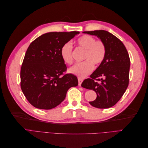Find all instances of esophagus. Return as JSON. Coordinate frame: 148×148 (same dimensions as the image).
<instances>
[{"instance_id":"1","label":"esophagus","mask_w":148,"mask_h":148,"mask_svg":"<svg viewBox=\"0 0 148 148\" xmlns=\"http://www.w3.org/2000/svg\"><path fill=\"white\" fill-rule=\"evenodd\" d=\"M78 85H79V86H81L82 83V82H83V79L81 78L78 77Z\"/></svg>"}]
</instances>
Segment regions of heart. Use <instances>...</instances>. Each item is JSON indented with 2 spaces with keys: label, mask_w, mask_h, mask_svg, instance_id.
I'll list each match as a JSON object with an SVG mask.
<instances>
[{
  "label": "heart",
  "mask_w": 148,
  "mask_h": 148,
  "mask_svg": "<svg viewBox=\"0 0 148 148\" xmlns=\"http://www.w3.org/2000/svg\"><path fill=\"white\" fill-rule=\"evenodd\" d=\"M77 42L79 47L84 49V61L71 66L69 72L79 78H84L92 72L94 64L99 65L104 61L106 55V47L102 41H96L95 38L89 35L82 36L77 39ZM72 53L73 46L70 42H66L61 47L60 56L65 64L73 63Z\"/></svg>",
  "instance_id": "b5f03b06"
}]
</instances>
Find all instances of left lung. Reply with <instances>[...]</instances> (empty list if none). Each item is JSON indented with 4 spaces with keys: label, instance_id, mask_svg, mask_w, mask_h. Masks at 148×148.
Masks as SVG:
<instances>
[{
    "label": "left lung",
    "instance_id": "obj_1",
    "mask_svg": "<svg viewBox=\"0 0 148 148\" xmlns=\"http://www.w3.org/2000/svg\"><path fill=\"white\" fill-rule=\"evenodd\" d=\"M97 36L105 44L106 55L97 69L84 79L82 86L92 89L96 99L89 102L92 106L107 109L115 105L128 86L130 60L123 42L112 34L104 30L84 31Z\"/></svg>",
    "mask_w": 148,
    "mask_h": 148
}]
</instances>
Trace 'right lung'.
<instances>
[{
    "label": "right lung",
    "instance_id": "1",
    "mask_svg": "<svg viewBox=\"0 0 148 148\" xmlns=\"http://www.w3.org/2000/svg\"><path fill=\"white\" fill-rule=\"evenodd\" d=\"M78 33H47L30 44L21 67L20 86L26 99L36 108H54L65 99L69 88L78 86L76 76L65 73L66 66L60 49Z\"/></svg>",
    "mask_w": 148,
    "mask_h": 148
}]
</instances>
